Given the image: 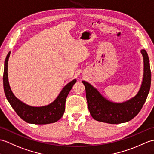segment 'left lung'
I'll list each match as a JSON object with an SVG mask.
<instances>
[{"label": "left lung", "instance_id": "obj_1", "mask_svg": "<svg viewBox=\"0 0 154 154\" xmlns=\"http://www.w3.org/2000/svg\"><path fill=\"white\" fill-rule=\"evenodd\" d=\"M144 58V78L140 89L135 97L122 103H115L105 99L99 91L86 81L88 109L95 120L110 124H119L131 121L140 111L149 94L151 85V70L149 58L144 49L141 51Z\"/></svg>", "mask_w": 154, "mask_h": 154}]
</instances>
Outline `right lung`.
Wrapping results in <instances>:
<instances>
[{
  "label": "right lung",
  "mask_w": 154,
  "mask_h": 154,
  "mask_svg": "<svg viewBox=\"0 0 154 154\" xmlns=\"http://www.w3.org/2000/svg\"><path fill=\"white\" fill-rule=\"evenodd\" d=\"M10 53H8L5 61L3 86L6 99L14 110L20 118L28 123L45 125L59 121L63 117L65 110V102L68 94L73 85L76 82V80L74 79L66 85L53 103L43 107H31L17 99L10 90L8 79V61Z\"/></svg>",
  "instance_id": "1"
}]
</instances>
